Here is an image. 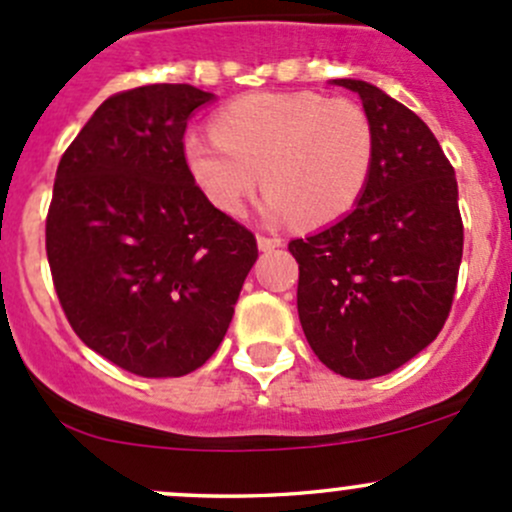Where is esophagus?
Masks as SVG:
<instances>
[{
  "mask_svg": "<svg viewBox=\"0 0 512 512\" xmlns=\"http://www.w3.org/2000/svg\"><path fill=\"white\" fill-rule=\"evenodd\" d=\"M282 245V237H277V235H257V247H260V250H275V247H280Z\"/></svg>",
  "mask_w": 512,
  "mask_h": 512,
  "instance_id": "obj_1",
  "label": "esophagus"
}]
</instances>
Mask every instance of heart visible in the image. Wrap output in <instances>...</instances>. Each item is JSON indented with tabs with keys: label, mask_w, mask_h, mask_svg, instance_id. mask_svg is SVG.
<instances>
[{
	"label": "heart",
	"mask_w": 512,
	"mask_h": 512,
	"mask_svg": "<svg viewBox=\"0 0 512 512\" xmlns=\"http://www.w3.org/2000/svg\"><path fill=\"white\" fill-rule=\"evenodd\" d=\"M374 156L364 108L312 91L235 98L215 118V133L185 138V163L215 208L240 215L262 173L265 218L304 227L334 223L359 203Z\"/></svg>",
	"instance_id": "heart-1"
}]
</instances>
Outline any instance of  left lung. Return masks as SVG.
<instances>
[{
	"label": "left lung",
	"mask_w": 512,
	"mask_h": 512,
	"mask_svg": "<svg viewBox=\"0 0 512 512\" xmlns=\"http://www.w3.org/2000/svg\"><path fill=\"white\" fill-rule=\"evenodd\" d=\"M376 138L369 185L347 218L289 242L297 312L312 352L347 379H374L426 349L446 324L463 257L451 160L404 103L356 79Z\"/></svg>",
	"instance_id": "8db88e82"
}]
</instances>
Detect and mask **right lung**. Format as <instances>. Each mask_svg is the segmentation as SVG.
<instances>
[{"mask_svg":"<svg viewBox=\"0 0 512 512\" xmlns=\"http://www.w3.org/2000/svg\"><path fill=\"white\" fill-rule=\"evenodd\" d=\"M213 94L151 84L108 96L59 160L46 215L56 297L81 342L146 379L203 366L257 260L245 225L185 163V126Z\"/></svg>","mask_w":512,"mask_h":512,"instance_id":"right-lung-1","label":"right lung"}]
</instances>
